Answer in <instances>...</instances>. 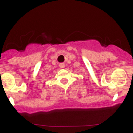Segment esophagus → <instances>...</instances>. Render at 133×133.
<instances>
[{
	"mask_svg": "<svg viewBox=\"0 0 133 133\" xmlns=\"http://www.w3.org/2000/svg\"><path fill=\"white\" fill-rule=\"evenodd\" d=\"M59 66L61 68H62V69H64V68L65 67V64H64V63H60Z\"/></svg>",
	"mask_w": 133,
	"mask_h": 133,
	"instance_id": "1",
	"label": "esophagus"
}]
</instances>
